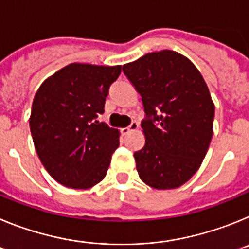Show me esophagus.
Returning <instances> with one entry per match:
<instances>
[{"label":"esophagus","instance_id":"obj_1","mask_svg":"<svg viewBox=\"0 0 249 249\" xmlns=\"http://www.w3.org/2000/svg\"><path fill=\"white\" fill-rule=\"evenodd\" d=\"M137 128H138V123L136 122V121H133V122H132L128 127H124V128L121 129V132H122V135H128L129 132L135 131V129H137Z\"/></svg>","mask_w":249,"mask_h":249}]
</instances>
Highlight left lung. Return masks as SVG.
Returning <instances> with one entry per match:
<instances>
[{
    "label": "left lung",
    "mask_w": 249,
    "mask_h": 249,
    "mask_svg": "<svg viewBox=\"0 0 249 249\" xmlns=\"http://www.w3.org/2000/svg\"><path fill=\"white\" fill-rule=\"evenodd\" d=\"M122 70L146 113V143L133 155L140 178L156 190L177 188L198 171L212 140L210 89L197 67L175 51L147 53Z\"/></svg>",
    "instance_id": "8db88e82"
}]
</instances>
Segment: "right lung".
<instances>
[{
	"label": "right lung",
	"instance_id": "1",
	"mask_svg": "<svg viewBox=\"0 0 249 249\" xmlns=\"http://www.w3.org/2000/svg\"><path fill=\"white\" fill-rule=\"evenodd\" d=\"M122 66L71 63L39 86L31 135L43 167L58 183L87 190L106 177L120 132L97 121Z\"/></svg>",
	"mask_w": 249,
	"mask_h": 249
}]
</instances>
